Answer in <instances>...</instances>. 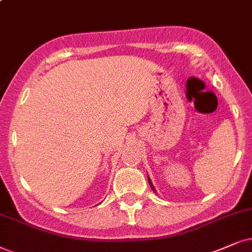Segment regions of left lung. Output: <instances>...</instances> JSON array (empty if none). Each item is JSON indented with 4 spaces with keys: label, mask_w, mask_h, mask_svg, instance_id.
<instances>
[{
    "label": "left lung",
    "mask_w": 252,
    "mask_h": 252,
    "mask_svg": "<svg viewBox=\"0 0 252 252\" xmlns=\"http://www.w3.org/2000/svg\"><path fill=\"white\" fill-rule=\"evenodd\" d=\"M149 185H150V186H151V189H152L156 190V189H155V187H154V185H152V183H151V179H150V178H149Z\"/></svg>",
    "instance_id": "8db88e82"
}]
</instances>
